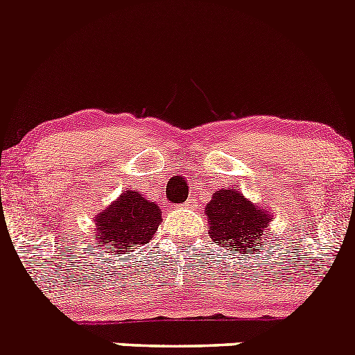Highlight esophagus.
I'll return each instance as SVG.
<instances>
[{"label":"esophagus","instance_id":"1","mask_svg":"<svg viewBox=\"0 0 355 355\" xmlns=\"http://www.w3.org/2000/svg\"><path fill=\"white\" fill-rule=\"evenodd\" d=\"M193 202H196V200H192V199H190V200H187V202H184V206H192Z\"/></svg>","mask_w":355,"mask_h":355}]
</instances>
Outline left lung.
<instances>
[{
	"instance_id": "1",
	"label": "left lung",
	"mask_w": 355,
	"mask_h": 355,
	"mask_svg": "<svg viewBox=\"0 0 355 355\" xmlns=\"http://www.w3.org/2000/svg\"><path fill=\"white\" fill-rule=\"evenodd\" d=\"M208 234L216 245L238 250L240 254H256L266 238V227L272 215L247 199L238 188H227L213 193L206 206Z\"/></svg>"
}]
</instances>
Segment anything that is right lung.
<instances>
[{
    "instance_id": "add662e5",
    "label": "right lung",
    "mask_w": 355,
    "mask_h": 355,
    "mask_svg": "<svg viewBox=\"0 0 355 355\" xmlns=\"http://www.w3.org/2000/svg\"><path fill=\"white\" fill-rule=\"evenodd\" d=\"M162 222V209L142 193L126 190L108 208L97 213L96 238L110 249H128L149 243Z\"/></svg>"
}]
</instances>
